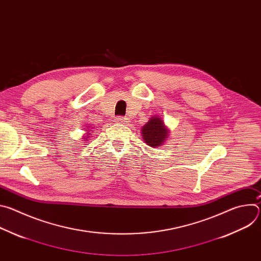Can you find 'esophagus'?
Returning <instances> with one entry per match:
<instances>
[{"label":"esophagus","mask_w":261,"mask_h":261,"mask_svg":"<svg viewBox=\"0 0 261 261\" xmlns=\"http://www.w3.org/2000/svg\"><path fill=\"white\" fill-rule=\"evenodd\" d=\"M116 122L119 123V124H127L129 121L126 117H119L116 119Z\"/></svg>","instance_id":"esophagus-1"}]
</instances>
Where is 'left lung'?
<instances>
[{
  "instance_id": "8db88e82",
  "label": "left lung",
  "mask_w": 261,
  "mask_h": 261,
  "mask_svg": "<svg viewBox=\"0 0 261 261\" xmlns=\"http://www.w3.org/2000/svg\"><path fill=\"white\" fill-rule=\"evenodd\" d=\"M144 142L152 147H159L168 138L169 130L165 127L164 122L159 117L150 119L141 129Z\"/></svg>"
}]
</instances>
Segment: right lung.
<instances>
[{
	"mask_svg": "<svg viewBox=\"0 0 261 261\" xmlns=\"http://www.w3.org/2000/svg\"><path fill=\"white\" fill-rule=\"evenodd\" d=\"M87 134H88V133H87ZM89 135H90V134H89ZM86 137H88V135H87V136H86Z\"/></svg>",
	"mask_w": 261,
	"mask_h": 261,
	"instance_id": "add662e5",
	"label": "right lung"
}]
</instances>
